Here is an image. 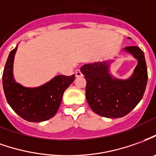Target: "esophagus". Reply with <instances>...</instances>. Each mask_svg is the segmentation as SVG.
I'll list each match as a JSON object with an SVG mask.
<instances>
[{"label":"esophagus","instance_id":"1","mask_svg":"<svg viewBox=\"0 0 156 156\" xmlns=\"http://www.w3.org/2000/svg\"><path fill=\"white\" fill-rule=\"evenodd\" d=\"M75 75H76V77L77 78H80V77H83V73H82V72L79 69L76 71V73H75Z\"/></svg>","mask_w":156,"mask_h":156}]
</instances>
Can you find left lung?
Here are the masks:
<instances>
[{
	"mask_svg": "<svg viewBox=\"0 0 156 156\" xmlns=\"http://www.w3.org/2000/svg\"><path fill=\"white\" fill-rule=\"evenodd\" d=\"M125 51L138 60L130 78L117 79L110 74V62L85 64L80 68L86 79V99L94 113L104 117L126 116L143 98L148 80L144 55L138 46H127Z\"/></svg>",
	"mask_w": 156,
	"mask_h": 156,
	"instance_id": "left-lung-1",
	"label": "left lung"
}]
</instances>
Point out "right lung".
Listing matches in <instances>:
<instances>
[{
	"label": "right lung",
	"instance_id": "1",
	"mask_svg": "<svg viewBox=\"0 0 156 156\" xmlns=\"http://www.w3.org/2000/svg\"><path fill=\"white\" fill-rule=\"evenodd\" d=\"M17 47L10 52L3 71L2 84L6 101L14 112L28 122H44L58 111L64 91L74 81L75 75L55 76L44 85L26 88L14 80L13 60Z\"/></svg>",
	"mask_w": 156,
	"mask_h": 156
}]
</instances>
